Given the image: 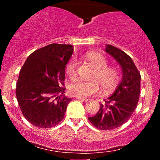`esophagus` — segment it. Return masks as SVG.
Returning <instances> with one entry per match:
<instances>
[{
    "label": "esophagus",
    "instance_id": "34e87169",
    "mask_svg": "<svg viewBox=\"0 0 160 160\" xmlns=\"http://www.w3.org/2000/svg\"><path fill=\"white\" fill-rule=\"evenodd\" d=\"M78 100H80V101H82V102H88V101H89V99H87V98H78Z\"/></svg>",
    "mask_w": 160,
    "mask_h": 160
}]
</instances>
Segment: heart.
<instances>
[{
	"label": "heart",
	"mask_w": 160,
	"mask_h": 160,
	"mask_svg": "<svg viewBox=\"0 0 160 160\" xmlns=\"http://www.w3.org/2000/svg\"><path fill=\"white\" fill-rule=\"evenodd\" d=\"M84 58L95 68L91 79L92 81L77 80L69 85L70 94L78 98H86L98 94L100 85L104 91H111L114 89L120 80L119 71L113 67H108V61L100 53L89 51L84 55ZM66 74L71 78H74L78 74V62L71 59L66 65Z\"/></svg>",
	"instance_id": "1"
}]
</instances>
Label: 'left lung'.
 I'll list each match as a JSON object with an SVG mask.
<instances>
[{
    "label": "left lung",
    "instance_id": "left-lung-1",
    "mask_svg": "<svg viewBox=\"0 0 160 160\" xmlns=\"http://www.w3.org/2000/svg\"><path fill=\"white\" fill-rule=\"evenodd\" d=\"M105 52L115 58L122 71V79L113 94L104 99L98 113L89 120L100 130H111L124 124L131 117L138 102L141 74L135 63L126 52L112 45Z\"/></svg>",
    "mask_w": 160,
    "mask_h": 160
}]
</instances>
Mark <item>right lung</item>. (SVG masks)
Returning <instances> with one entry per match:
<instances>
[{
  "label": "right lung",
  "mask_w": 160,
  "mask_h": 160,
  "mask_svg": "<svg viewBox=\"0 0 160 160\" xmlns=\"http://www.w3.org/2000/svg\"><path fill=\"white\" fill-rule=\"evenodd\" d=\"M73 46L52 43L34 51L25 61L16 83V95L30 123L48 128L64 119L71 98L65 93V70Z\"/></svg>",
  "instance_id": "obj_1"
}]
</instances>
